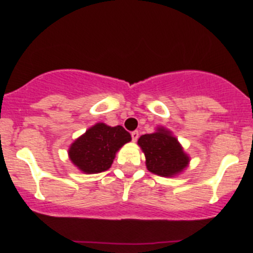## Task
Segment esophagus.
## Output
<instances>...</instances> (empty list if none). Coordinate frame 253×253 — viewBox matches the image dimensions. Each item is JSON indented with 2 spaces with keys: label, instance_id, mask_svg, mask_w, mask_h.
<instances>
[{
  "label": "esophagus",
  "instance_id": "obj_1",
  "mask_svg": "<svg viewBox=\"0 0 253 253\" xmlns=\"http://www.w3.org/2000/svg\"><path fill=\"white\" fill-rule=\"evenodd\" d=\"M131 137H132V141L136 142L137 139H138V137H139L138 131H133V132H132V133H131Z\"/></svg>",
  "mask_w": 253,
  "mask_h": 253
}]
</instances>
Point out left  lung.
<instances>
[{
  "label": "left lung",
  "instance_id": "1",
  "mask_svg": "<svg viewBox=\"0 0 253 253\" xmlns=\"http://www.w3.org/2000/svg\"><path fill=\"white\" fill-rule=\"evenodd\" d=\"M138 145L145 157V167L162 177H174L190 164V155L185 153L177 138L165 127L139 137Z\"/></svg>",
  "mask_w": 253,
  "mask_h": 253
}]
</instances>
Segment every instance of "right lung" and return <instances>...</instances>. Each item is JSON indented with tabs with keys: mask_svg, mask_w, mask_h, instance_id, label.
<instances>
[{
	"mask_svg": "<svg viewBox=\"0 0 253 253\" xmlns=\"http://www.w3.org/2000/svg\"><path fill=\"white\" fill-rule=\"evenodd\" d=\"M131 139L122 126L98 122L70 145L68 158L84 174H99L110 169L116 153Z\"/></svg>",
	"mask_w": 253,
	"mask_h": 253,
	"instance_id": "add662e5",
	"label": "right lung"
}]
</instances>
